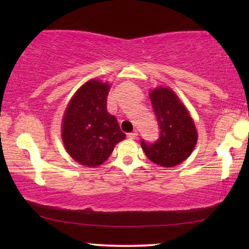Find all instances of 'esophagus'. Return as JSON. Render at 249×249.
I'll return each mask as SVG.
<instances>
[{
	"label": "esophagus",
	"mask_w": 249,
	"mask_h": 249,
	"mask_svg": "<svg viewBox=\"0 0 249 249\" xmlns=\"http://www.w3.org/2000/svg\"><path fill=\"white\" fill-rule=\"evenodd\" d=\"M137 136H138V132L137 131H134V132H130V134H128V137L130 138V139L137 138Z\"/></svg>",
	"instance_id": "esophagus-1"
}]
</instances>
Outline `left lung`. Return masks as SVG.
<instances>
[{
    "label": "left lung",
    "instance_id": "obj_1",
    "mask_svg": "<svg viewBox=\"0 0 249 249\" xmlns=\"http://www.w3.org/2000/svg\"><path fill=\"white\" fill-rule=\"evenodd\" d=\"M158 119L160 137L153 144L142 139V148L147 158L163 168L182 163L195 148L197 130L192 117L175 91L156 87L149 93Z\"/></svg>",
    "mask_w": 249,
    "mask_h": 249
}]
</instances>
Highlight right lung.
Wrapping results in <instances>:
<instances>
[{
  "label": "right lung",
  "mask_w": 249,
  "mask_h": 249,
  "mask_svg": "<svg viewBox=\"0 0 249 249\" xmlns=\"http://www.w3.org/2000/svg\"><path fill=\"white\" fill-rule=\"evenodd\" d=\"M110 85L91 79L76 91L64 111L62 141L67 152L81 165H101L124 141L117 118L107 110Z\"/></svg>",
  "instance_id": "obj_1"
}]
</instances>
